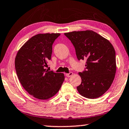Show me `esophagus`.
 Masks as SVG:
<instances>
[{"instance_id":"esophagus-1","label":"esophagus","mask_w":129,"mask_h":129,"mask_svg":"<svg viewBox=\"0 0 129 129\" xmlns=\"http://www.w3.org/2000/svg\"><path fill=\"white\" fill-rule=\"evenodd\" d=\"M73 75V73L72 72H70L69 74H67L66 76L67 77H71V76Z\"/></svg>"}]
</instances>
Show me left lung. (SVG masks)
Returning a JSON list of instances; mask_svg holds the SVG:
<instances>
[{"mask_svg":"<svg viewBox=\"0 0 129 129\" xmlns=\"http://www.w3.org/2000/svg\"><path fill=\"white\" fill-rule=\"evenodd\" d=\"M75 49L78 60L86 59L85 70L79 72L82 82L77 87L83 97L94 99L109 89L116 70V55L109 40L93 30L65 33Z\"/></svg>","mask_w":129,"mask_h":129,"instance_id":"left-lung-1","label":"left lung"}]
</instances>
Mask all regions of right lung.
Wrapping results in <instances>:
<instances>
[{"mask_svg": "<svg viewBox=\"0 0 129 129\" xmlns=\"http://www.w3.org/2000/svg\"><path fill=\"white\" fill-rule=\"evenodd\" d=\"M59 34H39L29 39L15 58L17 76L28 93L40 100H47L59 91L64 80L62 73L46 70L51 59L52 45Z\"/></svg>", "mask_w": 129, "mask_h": 129, "instance_id": "add662e5", "label": "right lung"}]
</instances>
